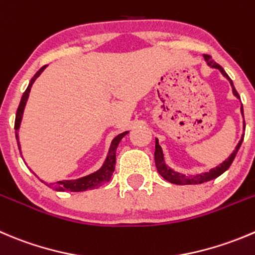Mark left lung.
Instances as JSON below:
<instances>
[{
    "label": "left lung",
    "instance_id": "8db88e82",
    "mask_svg": "<svg viewBox=\"0 0 255 255\" xmlns=\"http://www.w3.org/2000/svg\"><path fill=\"white\" fill-rule=\"evenodd\" d=\"M204 59H206V62L208 63V66H211V67H213V68H218V70L221 71L222 75H223L224 77H226L227 80L231 82L232 90H233V95L236 96L237 98H239V100H241L238 92H237L236 88H234L233 82H232V80L229 78V76L226 73V71H224L223 68L218 65V63H216V62L212 59V57L209 56V54H204ZM241 112H242V115H243V106L241 107ZM243 117H244V115H243ZM244 128H246V122H244ZM243 138H244V134H243V137H242V139L239 140L238 144H237L236 149L233 150V153H232V154L229 155V157L227 158L223 163H221L218 167L213 168V169H211L209 172L201 173V174H197V175H184V174H180V173L175 172V170L170 169V168L164 163V155H163L162 148H160L159 143H158V139L155 138V152H154L155 167H157L158 173H159V174L162 175L165 180H168L169 183H173V184H178V185L201 184V183L208 182V180H212V179H216L217 177H219L221 174H223V173L226 172L229 167H231V164L233 163L234 158H236L237 153H238L239 148H241L242 142H243Z\"/></svg>",
    "mask_w": 255,
    "mask_h": 255
}]
</instances>
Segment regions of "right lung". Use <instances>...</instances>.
Listing matches in <instances>:
<instances>
[{
	"mask_svg": "<svg viewBox=\"0 0 255 255\" xmlns=\"http://www.w3.org/2000/svg\"><path fill=\"white\" fill-rule=\"evenodd\" d=\"M46 68V66H43L42 68H39L38 72L32 77V80L29 81V85L27 87V90L24 91V93L22 95L21 102H19L18 108H17L16 112V120H14V129H16V138H17V144H18L19 148V142H18V129H19V125H21V120H22V115H23V110L24 106H26L27 98L29 96V91H31L32 85L36 81V78L43 72V70ZM128 132H123L121 134H118L115 139L112 140L110 147V152H108L107 158H106L105 163H103L102 167L97 170V172L92 173L90 175H86V177L78 178V179H72V180H58L57 183H49L48 187L52 188V189L56 190H68V192H83V190H90V189H96V188L101 187L105 183L110 182L111 177H112L113 172H115V167H116V149H117L118 144H120L121 139L127 134Z\"/></svg>",
	"mask_w": 255,
	"mask_h": 255,
	"instance_id": "1",
	"label": "right lung"
}]
</instances>
